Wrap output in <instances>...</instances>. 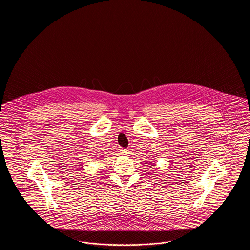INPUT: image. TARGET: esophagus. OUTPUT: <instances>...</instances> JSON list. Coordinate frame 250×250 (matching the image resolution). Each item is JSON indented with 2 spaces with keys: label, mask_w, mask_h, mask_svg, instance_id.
Listing matches in <instances>:
<instances>
[{
  "label": "esophagus",
  "mask_w": 250,
  "mask_h": 250,
  "mask_svg": "<svg viewBox=\"0 0 250 250\" xmlns=\"http://www.w3.org/2000/svg\"><path fill=\"white\" fill-rule=\"evenodd\" d=\"M128 153H129V151L127 149H121L120 150V154L122 155H128Z\"/></svg>",
  "instance_id": "esophagus-1"
}]
</instances>
